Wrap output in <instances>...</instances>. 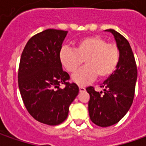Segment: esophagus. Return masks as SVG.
<instances>
[{
	"label": "esophagus",
	"instance_id": "1",
	"mask_svg": "<svg viewBox=\"0 0 146 146\" xmlns=\"http://www.w3.org/2000/svg\"><path fill=\"white\" fill-rule=\"evenodd\" d=\"M79 88H80V93L85 92V88L84 87H83V86H80V87H79Z\"/></svg>",
	"mask_w": 146,
	"mask_h": 146
}]
</instances>
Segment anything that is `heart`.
Listing matches in <instances>:
<instances>
[{"mask_svg":"<svg viewBox=\"0 0 146 146\" xmlns=\"http://www.w3.org/2000/svg\"><path fill=\"white\" fill-rule=\"evenodd\" d=\"M60 60L65 69L74 73L83 64L86 66L72 76V80L79 85H85L96 78L106 79L113 74L119 62L118 46L98 36H86L76 44V48L63 47Z\"/></svg>","mask_w":146,"mask_h":146,"instance_id":"heart-1","label":"heart"}]
</instances>
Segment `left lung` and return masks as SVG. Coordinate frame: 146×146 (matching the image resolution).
Wrapping results in <instances>:
<instances>
[{"mask_svg":"<svg viewBox=\"0 0 146 146\" xmlns=\"http://www.w3.org/2000/svg\"><path fill=\"white\" fill-rule=\"evenodd\" d=\"M115 36L119 49V62L116 70L103 82L101 88L104 92H96L90 86L88 112L90 119L99 127H109L117 123L126 115L132 106L135 86L137 80V69L132 48L126 38L113 29L106 30Z\"/></svg>","mask_w":146,"mask_h":146,"instance_id":"1","label":"left lung"}]
</instances>
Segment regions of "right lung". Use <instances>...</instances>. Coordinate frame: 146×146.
<instances>
[{
	"instance_id": "obj_1",
	"label": "right lung",
	"mask_w": 146,
	"mask_h": 146,
	"mask_svg": "<svg viewBox=\"0 0 146 146\" xmlns=\"http://www.w3.org/2000/svg\"><path fill=\"white\" fill-rule=\"evenodd\" d=\"M66 34L56 29L38 33L27 41L20 58L18 82L26 109L36 120L51 126L66 120L79 93L77 84L68 81L59 56Z\"/></svg>"
}]
</instances>
